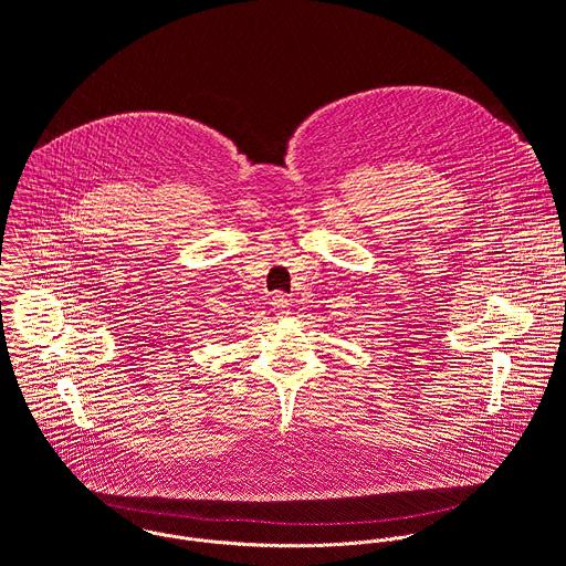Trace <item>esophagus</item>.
<instances>
[{
	"instance_id": "esophagus-1",
	"label": "esophagus",
	"mask_w": 566,
	"mask_h": 566,
	"mask_svg": "<svg viewBox=\"0 0 566 566\" xmlns=\"http://www.w3.org/2000/svg\"><path fill=\"white\" fill-rule=\"evenodd\" d=\"M271 306H273V311H275L277 315H289V308H291L289 295H286V293H275L273 300H271Z\"/></svg>"
}]
</instances>
